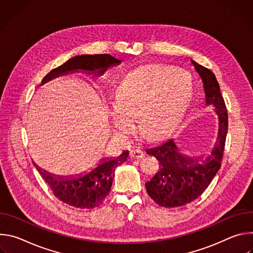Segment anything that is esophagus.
Returning a JSON list of instances; mask_svg holds the SVG:
<instances>
[{
	"label": "esophagus",
	"instance_id": "1",
	"mask_svg": "<svg viewBox=\"0 0 253 253\" xmlns=\"http://www.w3.org/2000/svg\"><path fill=\"white\" fill-rule=\"evenodd\" d=\"M145 156V153H144L142 150L140 149H133L130 151V157L133 159H139Z\"/></svg>",
	"mask_w": 253,
	"mask_h": 253
}]
</instances>
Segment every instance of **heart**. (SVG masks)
I'll return each instance as SVG.
<instances>
[{
  "label": "heart",
  "instance_id": "heart-1",
  "mask_svg": "<svg viewBox=\"0 0 253 253\" xmlns=\"http://www.w3.org/2000/svg\"><path fill=\"white\" fill-rule=\"evenodd\" d=\"M193 93L189 72L163 65H149L129 73L121 83L118 99L109 103L115 131L129 136L140 116L142 131L160 139L184 117Z\"/></svg>",
  "mask_w": 253,
  "mask_h": 253
}]
</instances>
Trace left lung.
Segmentation results:
<instances>
[{
	"label": "left lung",
	"instance_id": "left-lung-1",
	"mask_svg": "<svg viewBox=\"0 0 253 253\" xmlns=\"http://www.w3.org/2000/svg\"><path fill=\"white\" fill-rule=\"evenodd\" d=\"M202 80L205 105L213 108L218 117L219 130L211 154L205 160L181 154L172 139L146 150L160 163V169L145 183L149 196L160 206L178 207L197 199L209 186L221 167L228 130V114L219 84L212 72L191 60Z\"/></svg>",
	"mask_w": 253,
	"mask_h": 253
}]
</instances>
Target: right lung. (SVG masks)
Returning a JSON list of instances; mask_svg holds the SVG:
<instances>
[{
  "instance_id": "obj_1",
  "label": "right lung",
  "mask_w": 253,
  "mask_h": 253,
  "mask_svg": "<svg viewBox=\"0 0 253 253\" xmlns=\"http://www.w3.org/2000/svg\"><path fill=\"white\" fill-rule=\"evenodd\" d=\"M120 63V60L108 54L76 56L53 69L43 81H49L55 77L80 70L102 75L108 68ZM128 154L129 151H124L116 158L105 159L86 175L74 178L55 177L35 163L34 165L59 200L76 208L92 209L98 207L110 193L115 168L127 160Z\"/></svg>"
}]
</instances>
